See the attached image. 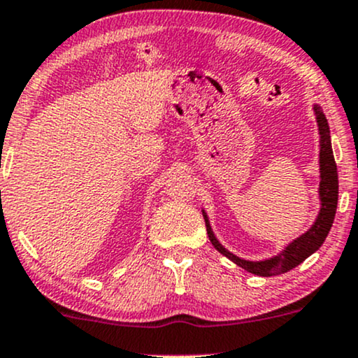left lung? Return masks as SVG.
<instances>
[{
	"label": "left lung",
	"instance_id": "8db88e82",
	"mask_svg": "<svg viewBox=\"0 0 358 358\" xmlns=\"http://www.w3.org/2000/svg\"><path fill=\"white\" fill-rule=\"evenodd\" d=\"M315 117H317L318 124V134H320V186H318V197H320V211L315 222L306 233L293 239L288 243L278 255L271 256V258L259 259V262H250V259H243L239 256L233 255L231 251L226 250L224 246L217 241L214 236L211 222L206 211L203 209V216L206 221V229H208L209 241L213 246L224 255L226 258L236 263L243 270L248 273H253L258 276H276L281 273H287L293 268L303 263L310 255H313L323 245L329 231L334 224L335 211H337L338 203V174H337V164L334 159V150H331V138H330V127L327 122L325 113L317 103L313 105Z\"/></svg>",
	"mask_w": 358,
	"mask_h": 358
}]
</instances>
